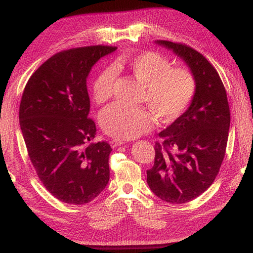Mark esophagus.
Masks as SVG:
<instances>
[{
  "label": "esophagus",
  "instance_id": "34e87169",
  "mask_svg": "<svg viewBox=\"0 0 253 253\" xmlns=\"http://www.w3.org/2000/svg\"><path fill=\"white\" fill-rule=\"evenodd\" d=\"M125 144V142L124 140H119V139H113L110 140V146L113 148H116L118 146H121V145H124Z\"/></svg>",
  "mask_w": 253,
  "mask_h": 253
}]
</instances>
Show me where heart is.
<instances>
[{"mask_svg":"<svg viewBox=\"0 0 253 253\" xmlns=\"http://www.w3.org/2000/svg\"><path fill=\"white\" fill-rule=\"evenodd\" d=\"M169 60L157 52H144L130 59L117 60L102 69L93 80L92 96L97 104L109 99L117 71L127 69L145 85V100L163 123H170L185 113L196 92V80L186 68H170ZM144 107L114 104L100 113L106 134L117 139H132L155 125V117Z\"/></svg>","mask_w":253,"mask_h":253,"instance_id":"b5f03b06","label":"heart"}]
</instances>
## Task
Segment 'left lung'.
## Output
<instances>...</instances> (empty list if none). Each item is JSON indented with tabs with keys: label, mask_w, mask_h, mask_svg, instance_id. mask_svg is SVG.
Instances as JSON below:
<instances>
[{
	"label": "left lung",
	"mask_w": 253,
	"mask_h": 253,
	"mask_svg": "<svg viewBox=\"0 0 253 253\" xmlns=\"http://www.w3.org/2000/svg\"><path fill=\"white\" fill-rule=\"evenodd\" d=\"M186 63L196 80V92L182 116L158 136L154 166L147 184L162 201L190 202L204 193L215 179L225 155L230 109L224 85L214 67L185 44L157 40Z\"/></svg>",
	"instance_id": "left-lung-1"
}]
</instances>
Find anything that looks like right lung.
I'll return each instance as SVG.
<instances>
[{
  "instance_id": "right-lung-1",
  "label": "right lung",
  "mask_w": 253,
  "mask_h": 253,
  "mask_svg": "<svg viewBox=\"0 0 253 253\" xmlns=\"http://www.w3.org/2000/svg\"><path fill=\"white\" fill-rule=\"evenodd\" d=\"M93 45L62 51L46 60L29 79L19 121L29 157L54 198L89 203L109 181L110 145L91 143L96 124L88 118L87 78L98 60L116 51Z\"/></svg>"
}]
</instances>
